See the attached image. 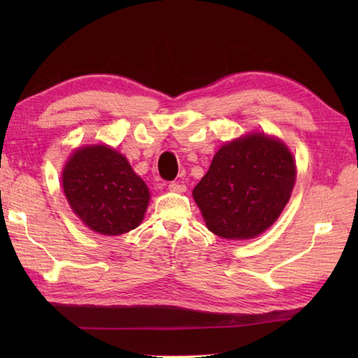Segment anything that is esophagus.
Wrapping results in <instances>:
<instances>
[{"instance_id": "esophagus-1", "label": "esophagus", "mask_w": 358, "mask_h": 358, "mask_svg": "<svg viewBox=\"0 0 358 358\" xmlns=\"http://www.w3.org/2000/svg\"><path fill=\"white\" fill-rule=\"evenodd\" d=\"M169 191H172V192H185L186 186L183 183H178V181H171Z\"/></svg>"}]
</instances>
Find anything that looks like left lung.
Returning a JSON list of instances; mask_svg holds the SVG:
<instances>
[{"instance_id": "obj_1", "label": "left lung", "mask_w": 358, "mask_h": 358, "mask_svg": "<svg viewBox=\"0 0 358 358\" xmlns=\"http://www.w3.org/2000/svg\"><path fill=\"white\" fill-rule=\"evenodd\" d=\"M295 183L292 154L263 134L227 143L194 187L208 229L223 238H254L280 217Z\"/></svg>"}]
</instances>
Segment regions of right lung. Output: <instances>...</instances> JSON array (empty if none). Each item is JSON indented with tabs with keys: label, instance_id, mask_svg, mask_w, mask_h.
<instances>
[{
	"label": "right lung",
	"instance_id": "right-lung-1",
	"mask_svg": "<svg viewBox=\"0 0 358 358\" xmlns=\"http://www.w3.org/2000/svg\"><path fill=\"white\" fill-rule=\"evenodd\" d=\"M62 181L72 210L95 232L120 235L143 222L149 189L117 150L103 144L75 150Z\"/></svg>",
	"mask_w": 358,
	"mask_h": 358
}]
</instances>
